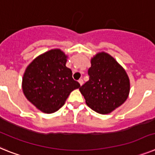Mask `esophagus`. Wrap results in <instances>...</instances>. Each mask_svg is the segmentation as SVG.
<instances>
[{
    "label": "esophagus",
    "instance_id": "34e87169",
    "mask_svg": "<svg viewBox=\"0 0 155 155\" xmlns=\"http://www.w3.org/2000/svg\"><path fill=\"white\" fill-rule=\"evenodd\" d=\"M78 82H79V84H80V86H82V85H83V84H84V80H82V79H80Z\"/></svg>",
    "mask_w": 155,
    "mask_h": 155
}]
</instances>
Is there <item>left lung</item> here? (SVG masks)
Masks as SVG:
<instances>
[{
	"label": "left lung",
	"mask_w": 155,
	"mask_h": 155,
	"mask_svg": "<svg viewBox=\"0 0 155 155\" xmlns=\"http://www.w3.org/2000/svg\"><path fill=\"white\" fill-rule=\"evenodd\" d=\"M90 79L80 88L86 104L100 114H109L125 102L130 92V80L124 68L106 52L91 59Z\"/></svg>",
	"instance_id": "left-lung-1"
}]
</instances>
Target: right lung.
Returning <instances> with one entry per match:
<instances>
[{
  "instance_id": "1",
  "label": "right lung",
  "mask_w": 155,
  "mask_h": 155,
  "mask_svg": "<svg viewBox=\"0 0 155 155\" xmlns=\"http://www.w3.org/2000/svg\"><path fill=\"white\" fill-rule=\"evenodd\" d=\"M68 56L60 49L41 53L28 64L22 89L27 99L45 114L58 111L72 91L80 87L66 67Z\"/></svg>"
}]
</instances>
